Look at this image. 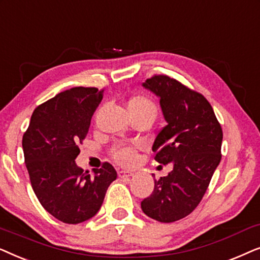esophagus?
Masks as SVG:
<instances>
[{"instance_id":"34e87169","label":"esophagus","mask_w":260,"mask_h":260,"mask_svg":"<svg viewBox=\"0 0 260 260\" xmlns=\"http://www.w3.org/2000/svg\"><path fill=\"white\" fill-rule=\"evenodd\" d=\"M131 176H133V172H131V171H123V170L119 171V177H120V178L126 179V178H129Z\"/></svg>"}]
</instances>
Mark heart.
<instances>
[{
	"label": "heart",
	"mask_w": 260,
	"mask_h": 260,
	"mask_svg": "<svg viewBox=\"0 0 260 260\" xmlns=\"http://www.w3.org/2000/svg\"><path fill=\"white\" fill-rule=\"evenodd\" d=\"M128 110L133 117L139 115H150L154 117L155 113H157L154 103L144 95L133 96L128 101ZM138 147H139L138 145L117 144L110 150V155L117 164L131 166L137 161Z\"/></svg>",
	"instance_id": "heart-1"
}]
</instances>
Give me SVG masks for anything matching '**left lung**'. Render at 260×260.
I'll return each mask as SVG.
<instances>
[{"mask_svg": "<svg viewBox=\"0 0 260 260\" xmlns=\"http://www.w3.org/2000/svg\"><path fill=\"white\" fill-rule=\"evenodd\" d=\"M143 85L160 99L168 122L152 146L154 159L172 162L174 170L154 179L141 209L160 222H174L188 216L205 196L221 160L222 128L208 100L177 79L153 75Z\"/></svg>", "mask_w": 260, "mask_h": 260, "instance_id": "1", "label": "left lung"}]
</instances>
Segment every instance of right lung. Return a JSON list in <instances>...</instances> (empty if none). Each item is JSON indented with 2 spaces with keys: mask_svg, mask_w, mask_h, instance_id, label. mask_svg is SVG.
I'll list each match as a JSON object with an SVG mask.
<instances>
[{
  "mask_svg": "<svg viewBox=\"0 0 260 260\" xmlns=\"http://www.w3.org/2000/svg\"><path fill=\"white\" fill-rule=\"evenodd\" d=\"M103 91L84 86L65 90L34 109L23 134V154L34 192L45 210L64 223H81L94 216L116 179L109 162L90 176L75 161Z\"/></svg>",
  "mask_w": 260,
  "mask_h": 260,
  "instance_id": "add662e5",
  "label": "right lung"
}]
</instances>
